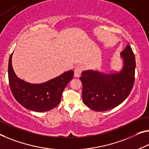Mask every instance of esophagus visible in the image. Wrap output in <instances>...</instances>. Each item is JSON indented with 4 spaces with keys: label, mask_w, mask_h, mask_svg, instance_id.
<instances>
[{
    "label": "esophagus",
    "mask_w": 149,
    "mask_h": 149,
    "mask_svg": "<svg viewBox=\"0 0 149 149\" xmlns=\"http://www.w3.org/2000/svg\"><path fill=\"white\" fill-rule=\"evenodd\" d=\"M82 67L81 65H79L76 67V68H74V76L75 77H79L80 74H81V73L82 72Z\"/></svg>",
    "instance_id": "esophagus-1"
}]
</instances>
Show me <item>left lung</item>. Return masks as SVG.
<instances>
[{
    "instance_id": "8db88e82",
    "label": "left lung",
    "mask_w": 149,
    "mask_h": 149,
    "mask_svg": "<svg viewBox=\"0 0 149 149\" xmlns=\"http://www.w3.org/2000/svg\"><path fill=\"white\" fill-rule=\"evenodd\" d=\"M129 44V43H128ZM123 67L119 72L84 70L80 79L82 83V101L95 111H106L122 103L131 92L134 82L136 62L128 45L120 52Z\"/></svg>"
}]
</instances>
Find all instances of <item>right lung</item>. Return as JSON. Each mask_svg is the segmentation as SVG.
<instances>
[{"label": "right lung", "instance_id": "add662e5", "mask_svg": "<svg viewBox=\"0 0 149 149\" xmlns=\"http://www.w3.org/2000/svg\"><path fill=\"white\" fill-rule=\"evenodd\" d=\"M12 56L13 53L8 61V81L11 92L19 103L26 109L40 113L50 111L60 103L64 89L73 78V70L43 83L31 84L16 75L12 66Z\"/></svg>", "mask_w": 149, "mask_h": 149}]
</instances>
